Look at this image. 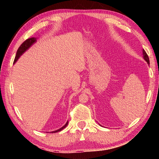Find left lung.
Instances as JSON below:
<instances>
[{
	"mask_svg": "<svg viewBox=\"0 0 159 159\" xmlns=\"http://www.w3.org/2000/svg\"><path fill=\"white\" fill-rule=\"evenodd\" d=\"M142 52H143V57L144 59V60L146 61L148 64H149V57H148L147 52H145L144 50H142Z\"/></svg>",
	"mask_w": 159,
	"mask_h": 159,
	"instance_id": "8db88e82",
	"label": "left lung"
}]
</instances>
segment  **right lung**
<instances>
[{
	"label": "right lung",
	"mask_w": 159,
	"mask_h": 159,
	"mask_svg": "<svg viewBox=\"0 0 159 159\" xmlns=\"http://www.w3.org/2000/svg\"><path fill=\"white\" fill-rule=\"evenodd\" d=\"M36 42V38H30V39H26V41L22 43L21 45L20 46V48H18V50L17 51V53H16V56H15V60H14V63H15L16 61H17V60L19 58H20V56L22 55V54L25 52L26 50H28L29 48H30L32 45H33L34 43ZM68 125V121L66 123V124L64 125L63 127H61V128L58 129L57 130H55V131H52V133H57V132H60L61 130H63L64 128L66 127V125Z\"/></svg>",
	"instance_id": "right-lung-1"
}]
</instances>
